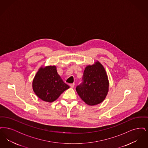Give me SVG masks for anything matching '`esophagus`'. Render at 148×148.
Wrapping results in <instances>:
<instances>
[{
    "label": "esophagus",
    "instance_id": "obj_1",
    "mask_svg": "<svg viewBox=\"0 0 148 148\" xmlns=\"http://www.w3.org/2000/svg\"><path fill=\"white\" fill-rule=\"evenodd\" d=\"M69 85H70V86H71V88H74V85H75V84H74V83H71V84H70Z\"/></svg>",
    "mask_w": 148,
    "mask_h": 148
}]
</instances>
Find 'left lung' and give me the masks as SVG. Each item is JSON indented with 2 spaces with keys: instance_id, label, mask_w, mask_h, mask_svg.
Returning <instances> with one entry per match:
<instances>
[{
  "instance_id": "left-lung-1",
  "label": "left lung",
  "mask_w": 148,
  "mask_h": 148,
  "mask_svg": "<svg viewBox=\"0 0 148 148\" xmlns=\"http://www.w3.org/2000/svg\"><path fill=\"white\" fill-rule=\"evenodd\" d=\"M82 79L83 82L76 88L80 98L89 106L103 102L109 90V80L102 64L97 61L86 66Z\"/></svg>"
}]
</instances>
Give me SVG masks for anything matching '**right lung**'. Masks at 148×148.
<instances>
[{
  "label": "right lung",
  "instance_id": "1",
  "mask_svg": "<svg viewBox=\"0 0 148 148\" xmlns=\"http://www.w3.org/2000/svg\"><path fill=\"white\" fill-rule=\"evenodd\" d=\"M32 86L33 91L39 98L49 103L55 101L69 88L58 74L56 66L41 67L35 75Z\"/></svg>",
  "mask_w": 148,
  "mask_h": 148
}]
</instances>
